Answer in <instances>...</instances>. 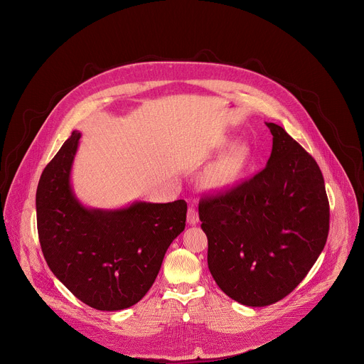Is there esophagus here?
<instances>
[{"mask_svg": "<svg viewBox=\"0 0 364 364\" xmlns=\"http://www.w3.org/2000/svg\"><path fill=\"white\" fill-rule=\"evenodd\" d=\"M187 222H188L190 225H196V223H198V213H197V210L194 209V207H190V209H188V213H187Z\"/></svg>", "mask_w": 364, "mask_h": 364, "instance_id": "1", "label": "esophagus"}]
</instances>
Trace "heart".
Segmentation results:
<instances>
[{
    "label": "heart",
    "mask_w": 364,
    "mask_h": 364,
    "mask_svg": "<svg viewBox=\"0 0 364 364\" xmlns=\"http://www.w3.org/2000/svg\"><path fill=\"white\" fill-rule=\"evenodd\" d=\"M249 160V148L243 144L232 146L205 174V184L213 190L230 188L240 178Z\"/></svg>",
    "instance_id": "1"
}]
</instances>
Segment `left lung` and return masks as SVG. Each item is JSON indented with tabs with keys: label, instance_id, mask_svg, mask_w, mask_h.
I'll use <instances>...</instances> for the list:
<instances>
[{
	"label": "left lung",
	"instance_id": "left-lung-1",
	"mask_svg": "<svg viewBox=\"0 0 364 364\" xmlns=\"http://www.w3.org/2000/svg\"><path fill=\"white\" fill-rule=\"evenodd\" d=\"M267 127L274 136L267 167L198 203L210 274L228 296L247 306H267L292 292L330 229L318 164L282 127Z\"/></svg>",
	"mask_w": 364,
	"mask_h": 364
}]
</instances>
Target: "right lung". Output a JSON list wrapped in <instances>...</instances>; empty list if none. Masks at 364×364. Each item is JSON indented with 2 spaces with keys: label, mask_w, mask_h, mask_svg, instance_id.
I'll list each match as a JSON object with an SVG mask.
<instances>
[{
  "label": "right lung",
  "mask_w": 364,
  "mask_h": 364,
  "mask_svg": "<svg viewBox=\"0 0 364 364\" xmlns=\"http://www.w3.org/2000/svg\"><path fill=\"white\" fill-rule=\"evenodd\" d=\"M79 139L73 131L41 173L36 193L41 250L51 272L82 302L99 311L125 309L157 278L168 246L186 228L187 203L89 209L70 184Z\"/></svg>",
  "instance_id": "add662e5"
}]
</instances>
